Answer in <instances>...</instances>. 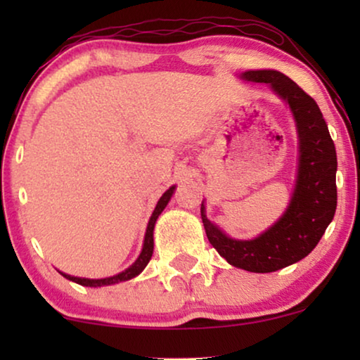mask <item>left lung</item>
<instances>
[{"instance_id": "obj_1", "label": "left lung", "mask_w": 360, "mask_h": 360, "mask_svg": "<svg viewBox=\"0 0 360 360\" xmlns=\"http://www.w3.org/2000/svg\"><path fill=\"white\" fill-rule=\"evenodd\" d=\"M240 78L270 83L292 110L300 150L297 185L282 218L254 239L226 236L206 218L203 203L201 219L210 244L221 257L248 272L267 274L304 259L323 238L338 206V159L323 112L297 83L277 70H249L240 73Z\"/></svg>"}]
</instances>
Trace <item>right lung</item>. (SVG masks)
<instances>
[{
	"label": "right lung",
	"instance_id": "right-lung-1",
	"mask_svg": "<svg viewBox=\"0 0 360 360\" xmlns=\"http://www.w3.org/2000/svg\"><path fill=\"white\" fill-rule=\"evenodd\" d=\"M174 190H175V186H170V188L160 196V200L157 201L154 213H152L150 219H149V224H147L146 238H144V248H142L141 255L137 257L136 262L132 264L129 269H126L124 272L112 275V277H106V278H80V277H72V275H67L63 272H60V274L65 278L72 280V282H75L78 285H83V287H105V285H115V283L126 282V280H131V278L137 277V275H139L142 270L146 269V265L149 264V260L152 257V252H154V226H155V221H157V218H159V214L162 213V211H164L167 203L170 201L172 195H174Z\"/></svg>",
	"mask_w": 360,
	"mask_h": 360
}]
</instances>
